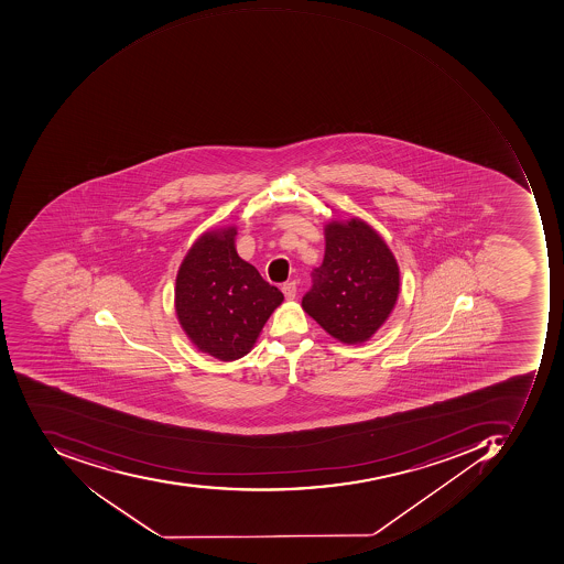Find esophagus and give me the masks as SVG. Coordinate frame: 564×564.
I'll return each instance as SVG.
<instances>
[{
	"instance_id": "1",
	"label": "esophagus",
	"mask_w": 564,
	"mask_h": 564,
	"mask_svg": "<svg viewBox=\"0 0 564 564\" xmlns=\"http://www.w3.org/2000/svg\"><path fill=\"white\" fill-rule=\"evenodd\" d=\"M281 291H283V295L286 296V300H293L296 296V283L295 281H290V283H284L281 286Z\"/></svg>"
}]
</instances>
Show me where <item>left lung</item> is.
Returning <instances> with one entry per match:
<instances>
[{
	"mask_svg": "<svg viewBox=\"0 0 564 564\" xmlns=\"http://www.w3.org/2000/svg\"><path fill=\"white\" fill-rule=\"evenodd\" d=\"M302 306L344 344L371 339L400 293V269L387 242L359 218L325 225V256Z\"/></svg>",
	"mask_w": 564,
	"mask_h": 564,
	"instance_id": "1",
	"label": "left lung"
}]
</instances>
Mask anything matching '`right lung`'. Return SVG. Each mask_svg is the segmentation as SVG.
<instances>
[{
    "instance_id": "1",
    "label": "right lung",
    "mask_w": 564,
    "mask_h": 564,
    "mask_svg": "<svg viewBox=\"0 0 564 564\" xmlns=\"http://www.w3.org/2000/svg\"><path fill=\"white\" fill-rule=\"evenodd\" d=\"M236 227L205 232L181 262L174 303L181 327L202 352L236 361L254 346L284 296L239 258Z\"/></svg>"
}]
</instances>
